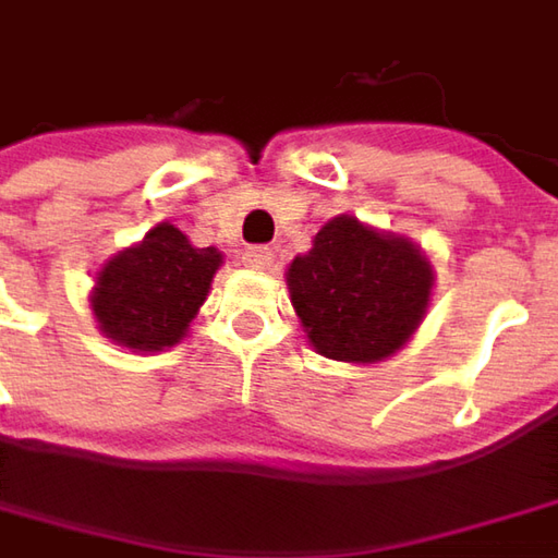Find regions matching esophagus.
<instances>
[{
	"label": "esophagus",
	"mask_w": 558,
	"mask_h": 558,
	"mask_svg": "<svg viewBox=\"0 0 558 558\" xmlns=\"http://www.w3.org/2000/svg\"><path fill=\"white\" fill-rule=\"evenodd\" d=\"M243 262H246L248 268H255V271H268L275 265V252L268 246H248L243 252Z\"/></svg>",
	"instance_id": "obj_1"
}]
</instances>
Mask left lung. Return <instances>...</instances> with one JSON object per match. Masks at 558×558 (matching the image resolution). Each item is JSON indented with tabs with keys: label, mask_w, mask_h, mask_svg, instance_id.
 Segmentation results:
<instances>
[{
	"label": "left lung",
	"mask_w": 558,
	"mask_h": 558,
	"mask_svg": "<svg viewBox=\"0 0 558 558\" xmlns=\"http://www.w3.org/2000/svg\"><path fill=\"white\" fill-rule=\"evenodd\" d=\"M287 287L322 356L376 363L420 328L433 293V265L404 236L341 214L315 233L306 255L290 262Z\"/></svg>",
	"instance_id": "obj_1"
}]
</instances>
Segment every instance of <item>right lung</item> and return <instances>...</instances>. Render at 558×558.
I'll return each instance as SVG.
<instances>
[{"instance_id": "obj_1", "label": "right lung", "mask_w": 558, "mask_h": 558, "mask_svg": "<svg viewBox=\"0 0 558 558\" xmlns=\"http://www.w3.org/2000/svg\"><path fill=\"white\" fill-rule=\"evenodd\" d=\"M220 265L223 255L214 246L195 248L173 223H157L138 246L122 248L97 271L94 318L110 341L129 350L154 353L180 344Z\"/></svg>"}]
</instances>
